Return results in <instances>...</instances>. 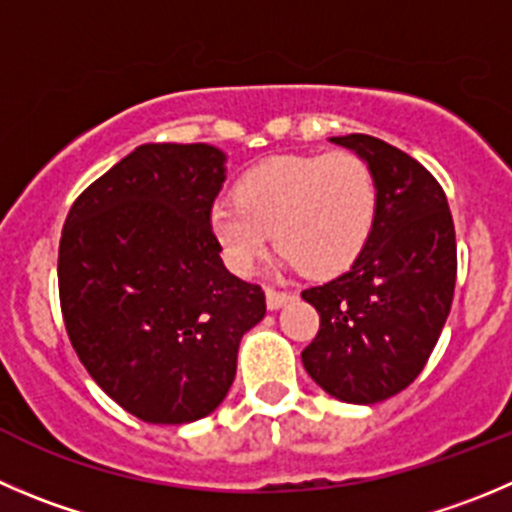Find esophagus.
<instances>
[{
	"instance_id": "34e87169",
	"label": "esophagus",
	"mask_w": 512,
	"mask_h": 512,
	"mask_svg": "<svg viewBox=\"0 0 512 512\" xmlns=\"http://www.w3.org/2000/svg\"><path fill=\"white\" fill-rule=\"evenodd\" d=\"M294 299L291 294H286V291H276V289H266V306H269L271 311L281 309L284 304H289V301Z\"/></svg>"
}]
</instances>
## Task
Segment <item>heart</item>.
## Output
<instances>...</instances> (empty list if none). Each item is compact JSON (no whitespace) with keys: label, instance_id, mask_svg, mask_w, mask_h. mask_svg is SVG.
<instances>
[{"label":"heart","instance_id":"b5f03b06","mask_svg":"<svg viewBox=\"0 0 512 512\" xmlns=\"http://www.w3.org/2000/svg\"><path fill=\"white\" fill-rule=\"evenodd\" d=\"M377 218V186L354 153L281 155L248 170L236 203L218 201L208 228L228 269L248 276L269 246L306 276H334L354 264Z\"/></svg>","mask_w":512,"mask_h":512}]
</instances>
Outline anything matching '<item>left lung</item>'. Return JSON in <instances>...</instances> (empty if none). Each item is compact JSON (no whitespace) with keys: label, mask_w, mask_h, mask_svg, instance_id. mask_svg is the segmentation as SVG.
I'll return each instance as SVG.
<instances>
[{"label":"left lung","mask_w":512,"mask_h":512,"mask_svg":"<svg viewBox=\"0 0 512 512\" xmlns=\"http://www.w3.org/2000/svg\"><path fill=\"white\" fill-rule=\"evenodd\" d=\"M369 165L377 218L349 271L301 291L321 316L301 352L326 394L374 405L410 387L430 359L455 294L450 206L430 170L372 135L329 138Z\"/></svg>","instance_id":"1"}]
</instances>
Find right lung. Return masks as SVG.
I'll return each instance as SVG.
<instances>
[{"mask_svg": "<svg viewBox=\"0 0 512 512\" xmlns=\"http://www.w3.org/2000/svg\"><path fill=\"white\" fill-rule=\"evenodd\" d=\"M226 153L148 143L67 213L60 304L87 374L150 425L211 415L236 377L238 344L266 314L261 286L223 266L208 213Z\"/></svg>", "mask_w": 512, "mask_h": 512, "instance_id": "1", "label": "right lung"}]
</instances>
